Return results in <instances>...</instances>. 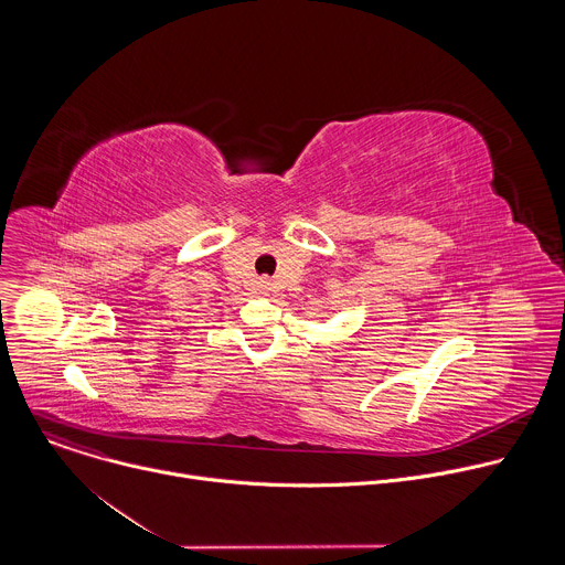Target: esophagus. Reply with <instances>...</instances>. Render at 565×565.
Listing matches in <instances>:
<instances>
[{
  "instance_id": "1",
  "label": "esophagus",
  "mask_w": 565,
  "mask_h": 565,
  "mask_svg": "<svg viewBox=\"0 0 565 565\" xmlns=\"http://www.w3.org/2000/svg\"><path fill=\"white\" fill-rule=\"evenodd\" d=\"M262 288H268V281H262Z\"/></svg>"
}]
</instances>
